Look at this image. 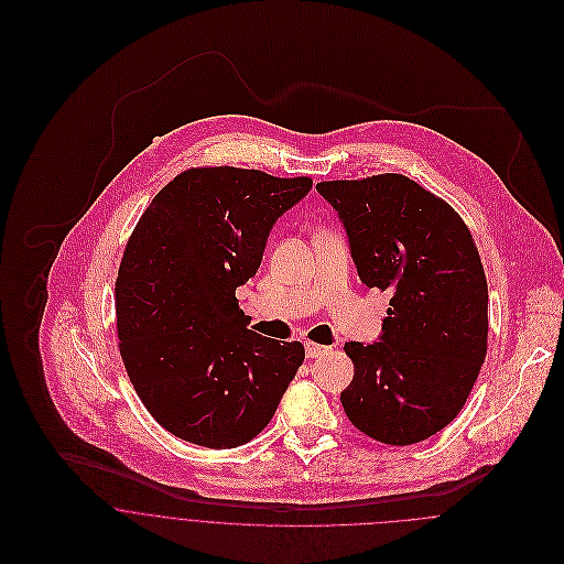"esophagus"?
Instances as JSON below:
<instances>
[{
	"label": "esophagus",
	"mask_w": 564,
	"mask_h": 564,
	"mask_svg": "<svg viewBox=\"0 0 564 564\" xmlns=\"http://www.w3.org/2000/svg\"><path fill=\"white\" fill-rule=\"evenodd\" d=\"M304 345H306V356H308V358H322V356H325V354L332 349V347H325V345L313 343V340H306Z\"/></svg>",
	"instance_id": "esophagus-1"
}]
</instances>
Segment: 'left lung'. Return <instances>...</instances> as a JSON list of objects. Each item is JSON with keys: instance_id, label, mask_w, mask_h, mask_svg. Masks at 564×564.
<instances>
[{"instance_id": "8db88e82", "label": "left lung", "mask_w": 564, "mask_h": 564, "mask_svg": "<svg viewBox=\"0 0 564 564\" xmlns=\"http://www.w3.org/2000/svg\"><path fill=\"white\" fill-rule=\"evenodd\" d=\"M362 284L391 293L376 343H345L349 421L387 445L441 432L467 402L486 358L488 286L474 237L441 197L400 173L319 182Z\"/></svg>"}]
</instances>
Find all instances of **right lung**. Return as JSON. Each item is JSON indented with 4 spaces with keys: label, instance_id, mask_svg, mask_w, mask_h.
<instances>
[{
    "label": "right lung",
    "instance_id": "add662e5",
    "mask_svg": "<svg viewBox=\"0 0 564 564\" xmlns=\"http://www.w3.org/2000/svg\"><path fill=\"white\" fill-rule=\"evenodd\" d=\"M313 180L197 166L152 199L115 284L119 351L137 395L173 436L230 449L264 430L304 362L300 340L247 329L235 291L278 217Z\"/></svg>",
    "mask_w": 564,
    "mask_h": 564
}]
</instances>
